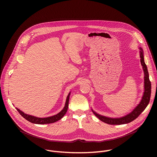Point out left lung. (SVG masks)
Listing matches in <instances>:
<instances>
[{
    "mask_svg": "<svg viewBox=\"0 0 157 157\" xmlns=\"http://www.w3.org/2000/svg\"><path fill=\"white\" fill-rule=\"evenodd\" d=\"M140 62L142 66V68L144 72V93L142 98L140 102L137 105L130 113L126 115L125 116L120 118H110L105 116H101L97 114L93 109L92 111L94 114L101 121L110 125H121L128 124L133 120L137 119L139 115L145 110V109L148 105L151 96V82L149 79V75L147 70V65L144 61V52L142 48H140Z\"/></svg>",
    "mask_w": 157,
    "mask_h": 157,
    "instance_id": "1",
    "label": "left lung"
}]
</instances>
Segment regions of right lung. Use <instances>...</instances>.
Instances as JSON below:
<instances>
[{"label": "right lung", "instance_id": "add662e5", "mask_svg": "<svg viewBox=\"0 0 157 157\" xmlns=\"http://www.w3.org/2000/svg\"><path fill=\"white\" fill-rule=\"evenodd\" d=\"M70 95V93H69L68 96H67L65 105H64L63 109L61 112H59V113L58 114H57L56 115H55V116H51V117H44V118L36 117H35V116H33L26 114L17 108H16V109L18 110V112L22 117L25 118L28 121L32 122V123L36 124H46L54 123V122L60 120L64 116V114L66 113L67 110H68V108Z\"/></svg>", "mask_w": 157, "mask_h": 157}]
</instances>
